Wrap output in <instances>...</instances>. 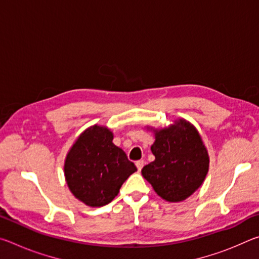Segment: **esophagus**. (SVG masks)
I'll list each match as a JSON object with an SVG mask.
<instances>
[{"mask_svg": "<svg viewBox=\"0 0 259 259\" xmlns=\"http://www.w3.org/2000/svg\"><path fill=\"white\" fill-rule=\"evenodd\" d=\"M144 164H145V161H144V160H139V161L136 162V166H137V169L139 170V171L143 169Z\"/></svg>", "mask_w": 259, "mask_h": 259, "instance_id": "34e87169", "label": "esophagus"}]
</instances>
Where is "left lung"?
<instances>
[{
  "mask_svg": "<svg viewBox=\"0 0 259 259\" xmlns=\"http://www.w3.org/2000/svg\"><path fill=\"white\" fill-rule=\"evenodd\" d=\"M155 160L142 170L154 191L169 202H179L202 185L209 168L208 152L196 129L185 120L155 131Z\"/></svg>",
  "mask_w": 259,
  "mask_h": 259,
  "instance_id": "left-lung-1",
  "label": "left lung"
}]
</instances>
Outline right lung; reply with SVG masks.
I'll return each mask as SVG.
<instances>
[{
  "mask_svg": "<svg viewBox=\"0 0 259 259\" xmlns=\"http://www.w3.org/2000/svg\"><path fill=\"white\" fill-rule=\"evenodd\" d=\"M113 134L105 126L87 129L68 152L65 177L69 190L90 207H103L115 198L137 168L123 150L113 144Z\"/></svg>",
  "mask_w": 259,
  "mask_h": 259,
  "instance_id": "add662e5",
  "label": "right lung"
}]
</instances>
